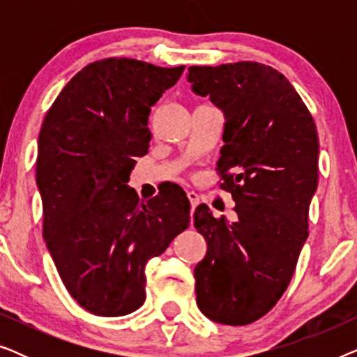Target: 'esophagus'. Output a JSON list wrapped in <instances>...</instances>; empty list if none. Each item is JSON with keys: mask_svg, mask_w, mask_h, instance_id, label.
I'll return each mask as SVG.
<instances>
[{"mask_svg": "<svg viewBox=\"0 0 357 357\" xmlns=\"http://www.w3.org/2000/svg\"><path fill=\"white\" fill-rule=\"evenodd\" d=\"M187 197L190 199V204H192V211L199 204V197L195 192H187Z\"/></svg>", "mask_w": 357, "mask_h": 357, "instance_id": "1", "label": "esophagus"}]
</instances>
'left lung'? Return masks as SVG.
I'll return each mask as SVG.
<instances>
[{"instance_id":"8db88e82","label":"left lung","mask_w":357,"mask_h":357,"mask_svg":"<svg viewBox=\"0 0 357 357\" xmlns=\"http://www.w3.org/2000/svg\"><path fill=\"white\" fill-rule=\"evenodd\" d=\"M192 91L224 112L218 160L221 188L237 219L195 209L208 243L195 266L198 309L224 325H248L284 294L309 237V206L319 183V136L284 75L255 61L190 66Z\"/></svg>"}]
</instances>
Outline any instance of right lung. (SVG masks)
<instances>
[{"label": "right lung", "instance_id": "right-lung-1", "mask_svg": "<svg viewBox=\"0 0 357 357\" xmlns=\"http://www.w3.org/2000/svg\"><path fill=\"white\" fill-rule=\"evenodd\" d=\"M183 70L94 61L63 87L42 123L43 238L68 292L94 315L139 309L146 263L190 226V202L177 185L148 202L128 187L136 158L149 148L151 107Z\"/></svg>", "mask_w": 357, "mask_h": 357}]
</instances>
